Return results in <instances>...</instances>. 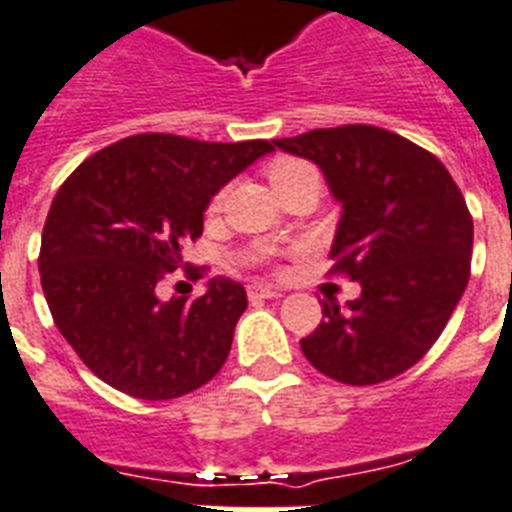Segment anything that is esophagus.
Wrapping results in <instances>:
<instances>
[{
    "instance_id": "1",
    "label": "esophagus",
    "mask_w": 512,
    "mask_h": 512,
    "mask_svg": "<svg viewBox=\"0 0 512 512\" xmlns=\"http://www.w3.org/2000/svg\"><path fill=\"white\" fill-rule=\"evenodd\" d=\"M249 299L252 302H257V299H278V297H284V292L278 289V286H268V284H252L247 289Z\"/></svg>"
}]
</instances>
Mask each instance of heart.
I'll return each instance as SVG.
<instances>
[{"mask_svg":"<svg viewBox=\"0 0 512 512\" xmlns=\"http://www.w3.org/2000/svg\"><path fill=\"white\" fill-rule=\"evenodd\" d=\"M268 178H270V186H273V189H278V186L292 184V181H299V178H315V181H318V173H315V168L310 165V162L281 157V160L270 162ZM218 205H220V197H215L213 207H218Z\"/></svg>","mask_w":512,"mask_h":512,"instance_id":"1","label":"heart"}]
</instances>
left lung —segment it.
Wrapping results in <instances>:
<instances>
[{"mask_svg":"<svg viewBox=\"0 0 512 512\" xmlns=\"http://www.w3.org/2000/svg\"><path fill=\"white\" fill-rule=\"evenodd\" d=\"M273 147L321 168L342 205L328 257L360 297L323 302L299 347L313 368L350 386L413 368L439 339L471 276L473 220L442 162L376 126L318 128Z\"/></svg>","mask_w":512,"mask_h":512,"instance_id":"obj_1","label":"left lung"}]
</instances>
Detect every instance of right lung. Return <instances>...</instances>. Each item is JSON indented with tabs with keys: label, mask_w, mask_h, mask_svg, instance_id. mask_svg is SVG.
Listing matches in <instances>:
<instances>
[{
	"label": "right lung",
	"mask_w": 512,
	"mask_h": 512,
	"mask_svg": "<svg viewBox=\"0 0 512 512\" xmlns=\"http://www.w3.org/2000/svg\"><path fill=\"white\" fill-rule=\"evenodd\" d=\"M273 141L139 134L81 162L41 234V289L86 368L139 400H173L223 368L247 292L228 278L202 297L160 299V273L202 234L210 199L273 152Z\"/></svg>",
	"instance_id": "right-lung-1"
}]
</instances>
